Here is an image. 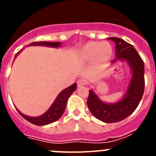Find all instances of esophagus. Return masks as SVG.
Segmentation results:
<instances>
[{"instance_id": "esophagus-1", "label": "esophagus", "mask_w": 156, "mask_h": 156, "mask_svg": "<svg viewBox=\"0 0 156 156\" xmlns=\"http://www.w3.org/2000/svg\"><path fill=\"white\" fill-rule=\"evenodd\" d=\"M86 84H87V81L83 79H80L78 80V81H77V86L79 87H80L84 86V85Z\"/></svg>"}]
</instances>
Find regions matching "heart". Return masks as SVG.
I'll return each instance as SVG.
<instances>
[{"label": "heart", "mask_w": 156, "mask_h": 156, "mask_svg": "<svg viewBox=\"0 0 156 156\" xmlns=\"http://www.w3.org/2000/svg\"><path fill=\"white\" fill-rule=\"evenodd\" d=\"M112 55V48L108 42H90L80 50V56L84 62L93 60L96 68H101L110 60Z\"/></svg>", "instance_id": "heart-1"}]
</instances>
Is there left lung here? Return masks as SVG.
Here are the masks:
<instances>
[{"instance_id": "left-lung-1", "label": "left lung", "mask_w": 156, "mask_h": 156, "mask_svg": "<svg viewBox=\"0 0 156 156\" xmlns=\"http://www.w3.org/2000/svg\"><path fill=\"white\" fill-rule=\"evenodd\" d=\"M108 40L115 44V59L126 61L132 70L129 81L124 96L115 103H105L93 90H89L87 106L95 118L105 122H116L126 119L137 108L142 98L144 90V64L133 45L118 37H110Z\"/></svg>"}]
</instances>
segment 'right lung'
<instances>
[{"label": "right lung", "mask_w": 156, "mask_h": 156, "mask_svg": "<svg viewBox=\"0 0 156 156\" xmlns=\"http://www.w3.org/2000/svg\"><path fill=\"white\" fill-rule=\"evenodd\" d=\"M46 46V47H51V48H58L61 46V42H46V41H41V42H33L31 43L29 46ZM22 50L19 51L17 54L16 55L15 58L20 53ZM76 89V83H73L69 87L66 88L65 90L61 91L58 95L53 104L51 105L49 109L45 112L44 114L40 115L37 117H30L27 116V115L23 114L19 109L17 108V111L19 112V113L25 119H27L30 122L33 123L34 125H37V126H44V125L50 124L51 122H55L58 119H60L62 115H63L66 108V104H67V101L69 98L70 95L73 93L74 90Z\"/></svg>", "instance_id": "right-lung-1"}]
</instances>
